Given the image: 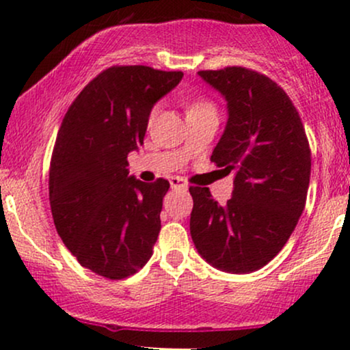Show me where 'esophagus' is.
I'll list each match as a JSON object with an SVG mask.
<instances>
[{"instance_id":"34e87169","label":"esophagus","mask_w":350,"mask_h":350,"mask_svg":"<svg viewBox=\"0 0 350 350\" xmlns=\"http://www.w3.org/2000/svg\"><path fill=\"white\" fill-rule=\"evenodd\" d=\"M170 184L172 189H180V191H187V183L180 178H171Z\"/></svg>"}]
</instances>
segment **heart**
<instances>
[{
  "label": "heart",
  "mask_w": 350,
  "mask_h": 350,
  "mask_svg": "<svg viewBox=\"0 0 350 350\" xmlns=\"http://www.w3.org/2000/svg\"><path fill=\"white\" fill-rule=\"evenodd\" d=\"M200 110H215V107L211 100H206V98H196V100H191V102L187 103V113H192V111H200ZM154 113H156V110H152L151 116H154Z\"/></svg>",
  "instance_id": "1"
}]
</instances>
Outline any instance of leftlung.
I'll return each mask as SVG.
<instances>
[{
  "label": "left lung",
  "mask_w": 350,
  "mask_h": 350,
  "mask_svg": "<svg viewBox=\"0 0 350 350\" xmlns=\"http://www.w3.org/2000/svg\"><path fill=\"white\" fill-rule=\"evenodd\" d=\"M199 75L227 100V126L211 161L234 172L235 187L226 206L208 187H189L192 242L212 267L250 273L278 255L306 206V131L286 92L267 75L239 66Z\"/></svg>",
  "instance_id": "1"
}]
</instances>
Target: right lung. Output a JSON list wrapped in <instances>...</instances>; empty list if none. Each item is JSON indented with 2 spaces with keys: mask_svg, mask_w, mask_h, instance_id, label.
<instances>
[{
  "mask_svg": "<svg viewBox=\"0 0 350 350\" xmlns=\"http://www.w3.org/2000/svg\"><path fill=\"white\" fill-rule=\"evenodd\" d=\"M183 72L108 67L83 87L64 116L49 167L57 234L82 267L122 280L152 255L161 230L166 179L128 176V152L142 146L151 108Z\"/></svg>",
  "mask_w": 350,
  "mask_h": 350,
  "instance_id": "right-lung-1",
  "label": "right lung"
}]
</instances>
